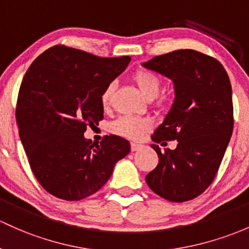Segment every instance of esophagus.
Returning a JSON list of instances; mask_svg holds the SVG:
<instances>
[{"instance_id": "34e87169", "label": "esophagus", "mask_w": 249, "mask_h": 249, "mask_svg": "<svg viewBox=\"0 0 249 249\" xmlns=\"http://www.w3.org/2000/svg\"><path fill=\"white\" fill-rule=\"evenodd\" d=\"M140 148H142V145H139V143H136V142L130 143V149H132V152L139 151Z\"/></svg>"}]
</instances>
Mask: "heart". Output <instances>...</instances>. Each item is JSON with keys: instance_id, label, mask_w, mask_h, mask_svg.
<instances>
[{"instance_id": "obj_1", "label": "heart", "mask_w": 249, "mask_h": 249, "mask_svg": "<svg viewBox=\"0 0 249 249\" xmlns=\"http://www.w3.org/2000/svg\"><path fill=\"white\" fill-rule=\"evenodd\" d=\"M133 82L139 88L141 93L148 100H153L161 90V79L154 72L139 69L132 76ZM115 91V83H109L101 93V104L103 108H108L111 103ZM152 128V121L148 117L121 116L110 124V132L122 138L130 140H139Z\"/></svg>"}]
</instances>
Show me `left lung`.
Masks as SVG:
<instances>
[{"label": "left lung", "mask_w": 249, "mask_h": 249, "mask_svg": "<svg viewBox=\"0 0 249 249\" xmlns=\"http://www.w3.org/2000/svg\"><path fill=\"white\" fill-rule=\"evenodd\" d=\"M143 66L170 77L176 98L157 128L151 147L159 162L146 176L147 185L170 202L196 198L213 183L234 127L231 85L216 58L195 50L157 55ZM178 141L176 150L160 151L157 143Z\"/></svg>", "instance_id": "obj_1"}]
</instances>
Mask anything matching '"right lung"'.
I'll list each match as a JSON object with an SVG mask.
<instances>
[{"mask_svg":"<svg viewBox=\"0 0 249 249\" xmlns=\"http://www.w3.org/2000/svg\"><path fill=\"white\" fill-rule=\"evenodd\" d=\"M130 57L103 58L57 45L32 63L18 90L17 122L29 166L54 197L81 200L108 181L130 152L125 139L84 138L103 119L101 93L124 71Z\"/></svg>","mask_w":249,"mask_h":249,"instance_id":"right-lung-1","label":"right lung"}]
</instances>
